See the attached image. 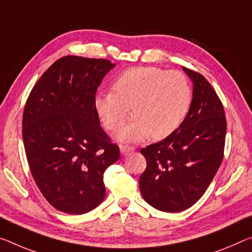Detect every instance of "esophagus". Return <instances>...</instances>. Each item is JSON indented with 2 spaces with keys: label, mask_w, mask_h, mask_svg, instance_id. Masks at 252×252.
Instances as JSON below:
<instances>
[{
  "label": "esophagus",
  "mask_w": 252,
  "mask_h": 252,
  "mask_svg": "<svg viewBox=\"0 0 252 252\" xmlns=\"http://www.w3.org/2000/svg\"><path fill=\"white\" fill-rule=\"evenodd\" d=\"M135 149L133 146H127V145H122L121 146V152L123 156H127V154H129L131 152H134Z\"/></svg>",
  "instance_id": "obj_1"
}]
</instances>
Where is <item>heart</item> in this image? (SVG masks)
<instances>
[{"label": "heart", "instance_id": "1", "mask_svg": "<svg viewBox=\"0 0 252 252\" xmlns=\"http://www.w3.org/2000/svg\"><path fill=\"white\" fill-rule=\"evenodd\" d=\"M188 77L180 71L156 66H135L122 72L113 92L99 94L94 108L104 128L118 131L133 108L134 121L118 134L122 142H141L152 135L162 139L179 128L191 106Z\"/></svg>", "mask_w": 252, "mask_h": 252}]
</instances>
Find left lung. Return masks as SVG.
I'll list each match as a JSON object with an SVG mask.
<instances>
[{"label": "left lung", "mask_w": 252, "mask_h": 252, "mask_svg": "<svg viewBox=\"0 0 252 252\" xmlns=\"http://www.w3.org/2000/svg\"><path fill=\"white\" fill-rule=\"evenodd\" d=\"M193 83L191 106L175 133L141 150L146 169L139 190L151 206L183 212L202 197L224 157L226 118L222 101L205 77L184 67Z\"/></svg>", "instance_id": "8db88e82"}]
</instances>
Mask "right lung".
<instances>
[{"label":"right lung","instance_id":"add662e5","mask_svg":"<svg viewBox=\"0 0 252 252\" xmlns=\"http://www.w3.org/2000/svg\"><path fill=\"white\" fill-rule=\"evenodd\" d=\"M108 60L64 56L34 84L22 116L30 172L46 200L66 214H84L104 198L103 173L121 158L94 108Z\"/></svg>","mask_w":252,"mask_h":252}]
</instances>
